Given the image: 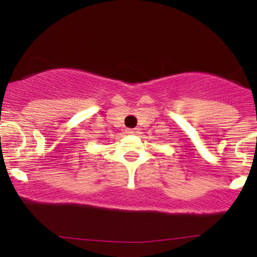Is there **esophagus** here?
I'll return each mask as SVG.
<instances>
[{
    "instance_id": "1",
    "label": "esophagus",
    "mask_w": 257,
    "mask_h": 257,
    "mask_svg": "<svg viewBox=\"0 0 257 257\" xmlns=\"http://www.w3.org/2000/svg\"><path fill=\"white\" fill-rule=\"evenodd\" d=\"M127 134L128 135H137L138 134V130L137 128H128L127 130Z\"/></svg>"
}]
</instances>
